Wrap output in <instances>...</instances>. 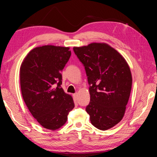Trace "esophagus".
I'll list each match as a JSON object with an SVG mask.
<instances>
[{"mask_svg":"<svg viewBox=\"0 0 157 157\" xmlns=\"http://www.w3.org/2000/svg\"><path fill=\"white\" fill-rule=\"evenodd\" d=\"M73 98H74V99H75V100H77V98H78V94H77V93L74 94H73Z\"/></svg>","mask_w":157,"mask_h":157,"instance_id":"esophagus-1","label":"esophagus"}]
</instances>
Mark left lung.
I'll use <instances>...</instances> for the list:
<instances>
[{"mask_svg":"<svg viewBox=\"0 0 157 157\" xmlns=\"http://www.w3.org/2000/svg\"><path fill=\"white\" fill-rule=\"evenodd\" d=\"M86 71L90 101L86 107L92 124L106 130L124 117L130 98L132 78L124 58L109 45L91 43L74 47Z\"/></svg>","mask_w":157,"mask_h":157,"instance_id":"obj_1","label":"left lung"}]
</instances>
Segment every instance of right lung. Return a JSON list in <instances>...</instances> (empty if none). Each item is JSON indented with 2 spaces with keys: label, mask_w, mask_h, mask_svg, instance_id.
Wrapping results in <instances>:
<instances>
[{
  "label": "right lung",
  "mask_w": 157,
  "mask_h": 157,
  "mask_svg": "<svg viewBox=\"0 0 157 157\" xmlns=\"http://www.w3.org/2000/svg\"><path fill=\"white\" fill-rule=\"evenodd\" d=\"M71 55L69 47L46 45L33 49L20 67L21 94L31 115L46 129L55 130L75 107L65 93L61 74Z\"/></svg>",
  "instance_id": "1"
}]
</instances>
